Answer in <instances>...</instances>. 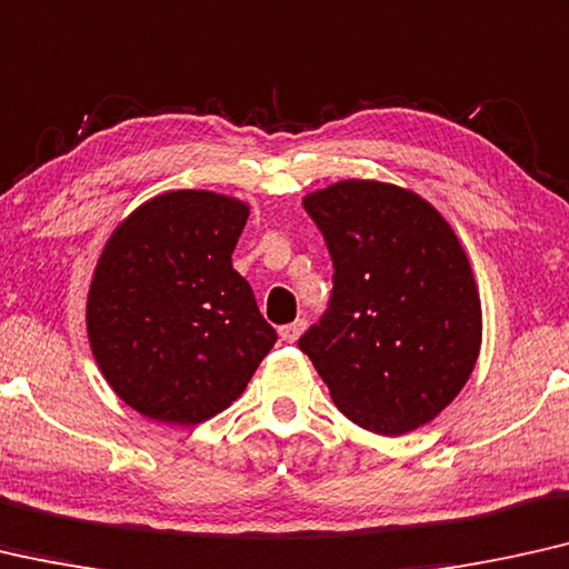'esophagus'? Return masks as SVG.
<instances>
[{
    "mask_svg": "<svg viewBox=\"0 0 569 569\" xmlns=\"http://www.w3.org/2000/svg\"><path fill=\"white\" fill-rule=\"evenodd\" d=\"M303 329H307V319H296V321H291V325L281 327V339L283 342H296V339L301 337Z\"/></svg>",
    "mask_w": 569,
    "mask_h": 569,
    "instance_id": "1",
    "label": "esophagus"
}]
</instances>
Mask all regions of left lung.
<instances>
[{"instance_id":"1","label":"left lung","mask_w":569,"mask_h":569,"mask_svg":"<svg viewBox=\"0 0 569 569\" xmlns=\"http://www.w3.org/2000/svg\"><path fill=\"white\" fill-rule=\"evenodd\" d=\"M303 209L335 276L301 352L358 427L398 437L431 421L468 383L482 335L452 227L417 193L378 181H339Z\"/></svg>"}]
</instances>
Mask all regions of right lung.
<instances>
[{"instance_id":"obj_1","label":"right lung","mask_w":569,"mask_h":569,"mask_svg":"<svg viewBox=\"0 0 569 569\" xmlns=\"http://www.w3.org/2000/svg\"><path fill=\"white\" fill-rule=\"evenodd\" d=\"M248 214L222 193L171 191L109 237L89 291V342L112 391L142 417L211 419L276 345L232 268Z\"/></svg>"}]
</instances>
